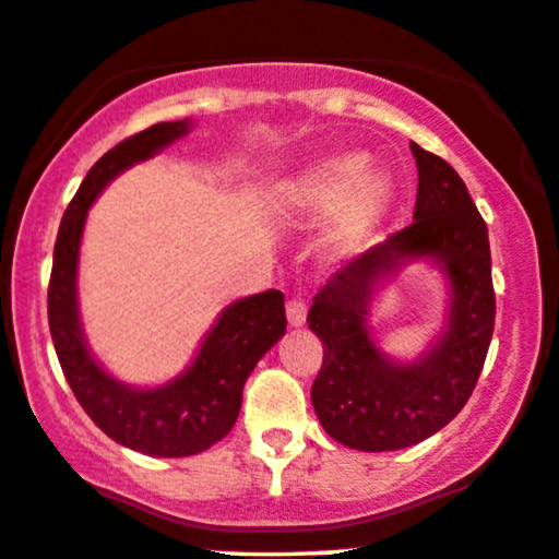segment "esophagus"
<instances>
[{
  "label": "esophagus",
  "instance_id": "34e87169",
  "mask_svg": "<svg viewBox=\"0 0 559 559\" xmlns=\"http://www.w3.org/2000/svg\"><path fill=\"white\" fill-rule=\"evenodd\" d=\"M286 317L292 328H301V324L307 322V304L301 299H292L286 304Z\"/></svg>",
  "mask_w": 559,
  "mask_h": 559
}]
</instances>
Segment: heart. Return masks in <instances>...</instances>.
<instances>
[{"label":"heart","instance_id":"obj_1","mask_svg":"<svg viewBox=\"0 0 559 559\" xmlns=\"http://www.w3.org/2000/svg\"><path fill=\"white\" fill-rule=\"evenodd\" d=\"M369 154L335 152L309 162L278 188L286 214L304 222L330 217L324 242L335 252H356L394 203V182L381 169H369Z\"/></svg>","mask_w":559,"mask_h":559}]
</instances>
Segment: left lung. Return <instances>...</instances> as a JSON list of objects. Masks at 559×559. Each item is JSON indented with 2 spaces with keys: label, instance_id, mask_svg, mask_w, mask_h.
I'll return each instance as SVG.
<instances>
[{
  "label": "left lung",
  "instance_id": "1",
  "mask_svg": "<svg viewBox=\"0 0 559 559\" xmlns=\"http://www.w3.org/2000/svg\"><path fill=\"white\" fill-rule=\"evenodd\" d=\"M409 150L418 162L413 224L332 275L307 317L324 348L312 384L314 413L337 443L358 451L413 447L454 420L475 390L496 328L483 216L449 162L418 144ZM413 259H430L448 273L450 317L420 359L400 365L376 348L368 314L380 281Z\"/></svg>",
  "mask_w": 559,
  "mask_h": 559
}]
</instances>
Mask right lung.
Here are the masks:
<instances>
[{
    "instance_id": "add662e5",
    "label": "right lung",
    "mask_w": 559,
    "mask_h": 559,
    "mask_svg": "<svg viewBox=\"0 0 559 559\" xmlns=\"http://www.w3.org/2000/svg\"><path fill=\"white\" fill-rule=\"evenodd\" d=\"M190 121L154 123L123 139L92 165L63 211L48 284V328L59 364L92 423L112 441L150 456H193L229 433L242 407L245 381L260 358L284 337V294L267 288L229 304L193 364L180 377L152 390L112 379L84 341L76 304V263L87 211L112 178L186 136Z\"/></svg>"
}]
</instances>
